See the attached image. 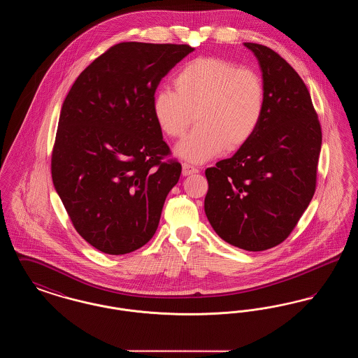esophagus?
<instances>
[{
    "label": "esophagus",
    "mask_w": 358,
    "mask_h": 358,
    "mask_svg": "<svg viewBox=\"0 0 358 358\" xmlns=\"http://www.w3.org/2000/svg\"><path fill=\"white\" fill-rule=\"evenodd\" d=\"M194 173H199V169L189 165V164H182V176H190V174H194Z\"/></svg>",
    "instance_id": "obj_1"
}]
</instances>
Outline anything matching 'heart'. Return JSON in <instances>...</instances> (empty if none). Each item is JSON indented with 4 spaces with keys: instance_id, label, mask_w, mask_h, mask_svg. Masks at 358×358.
Masks as SVG:
<instances>
[{
    "instance_id": "b5f03b06",
    "label": "heart",
    "mask_w": 358,
    "mask_h": 358,
    "mask_svg": "<svg viewBox=\"0 0 358 358\" xmlns=\"http://www.w3.org/2000/svg\"><path fill=\"white\" fill-rule=\"evenodd\" d=\"M176 91L159 90L153 101L154 120L165 136L180 138L196 120L199 124L181 139L174 153L189 162L209 161L227 148L244 146L264 113V85L251 69L217 59L190 62L174 78Z\"/></svg>"
}]
</instances>
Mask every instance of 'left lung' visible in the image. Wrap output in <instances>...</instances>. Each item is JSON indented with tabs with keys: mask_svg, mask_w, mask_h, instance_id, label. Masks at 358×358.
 <instances>
[{
	"mask_svg": "<svg viewBox=\"0 0 358 358\" xmlns=\"http://www.w3.org/2000/svg\"><path fill=\"white\" fill-rule=\"evenodd\" d=\"M244 45L262 69L264 113L244 146L205 171L204 209L224 241L255 252L286 240L310 204L322 131L295 69L266 45Z\"/></svg>",
	"mask_w": 358,
	"mask_h": 358,
	"instance_id": "left-lung-1",
	"label": "left lung"
}]
</instances>
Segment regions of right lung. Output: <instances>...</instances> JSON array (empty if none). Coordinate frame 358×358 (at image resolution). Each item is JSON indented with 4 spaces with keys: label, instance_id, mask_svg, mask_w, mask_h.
<instances>
[{
    "label": "right lung",
    "instance_id": "1",
    "mask_svg": "<svg viewBox=\"0 0 358 358\" xmlns=\"http://www.w3.org/2000/svg\"><path fill=\"white\" fill-rule=\"evenodd\" d=\"M194 50L120 43L78 76L63 103L52 181L78 234L108 255L153 238L181 174L154 120L155 90Z\"/></svg>",
    "mask_w": 358,
    "mask_h": 358
}]
</instances>
